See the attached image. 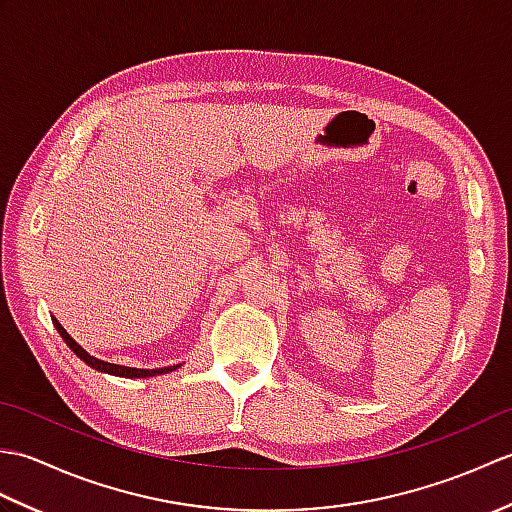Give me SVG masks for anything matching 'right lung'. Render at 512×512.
I'll list each match as a JSON object with an SVG mask.
<instances>
[{
  "instance_id": "right-lung-1",
  "label": "right lung",
  "mask_w": 512,
  "mask_h": 512,
  "mask_svg": "<svg viewBox=\"0 0 512 512\" xmlns=\"http://www.w3.org/2000/svg\"><path fill=\"white\" fill-rule=\"evenodd\" d=\"M54 328H57V332L61 334V339L70 345V350L81 358L83 363H88L90 367L99 369V372H105V374H114V376H123V378H147V376H154V374H167V372H173V369L180 367V365H173V367H162V369H136V367H125V365H114V363H105V361H99V358L90 356L88 352L83 350V347L76 343L72 336L65 332L61 328V323L57 319H52Z\"/></svg>"
}]
</instances>
